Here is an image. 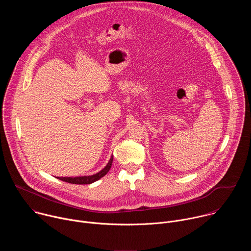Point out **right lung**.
<instances>
[{"label":"right lung","instance_id":"obj_1","mask_svg":"<svg viewBox=\"0 0 251 251\" xmlns=\"http://www.w3.org/2000/svg\"><path fill=\"white\" fill-rule=\"evenodd\" d=\"M112 162H113V156L110 158L108 164L106 165V167L101 170L99 173L92 175V176H75V177H57L59 180L69 183V184H75V185H88L91 183H94L96 181H98L99 178H101L102 176H104L107 173L109 172L111 166H112Z\"/></svg>","mask_w":251,"mask_h":251}]
</instances>
